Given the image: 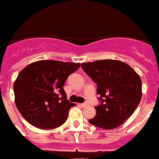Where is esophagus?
<instances>
[{
	"label": "esophagus",
	"instance_id": "1",
	"mask_svg": "<svg viewBox=\"0 0 159 159\" xmlns=\"http://www.w3.org/2000/svg\"><path fill=\"white\" fill-rule=\"evenodd\" d=\"M80 106L82 107H86L88 106V103H82V104H80Z\"/></svg>",
	"mask_w": 159,
	"mask_h": 159
}]
</instances>
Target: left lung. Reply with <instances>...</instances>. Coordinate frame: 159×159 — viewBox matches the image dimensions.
Listing matches in <instances>:
<instances>
[{
    "instance_id": "left-lung-1",
    "label": "left lung",
    "mask_w": 159,
    "mask_h": 159,
    "mask_svg": "<svg viewBox=\"0 0 159 159\" xmlns=\"http://www.w3.org/2000/svg\"><path fill=\"white\" fill-rule=\"evenodd\" d=\"M84 71L98 84L101 104L89 123L103 129H113L132 116L142 98V80L129 65L117 60H98L82 63Z\"/></svg>"
}]
</instances>
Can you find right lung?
<instances>
[{
	"mask_svg": "<svg viewBox=\"0 0 159 159\" xmlns=\"http://www.w3.org/2000/svg\"><path fill=\"white\" fill-rule=\"evenodd\" d=\"M79 67L80 63L42 60L22 69L13 86L16 106L22 117L44 130L62 125L75 105L66 99L63 85Z\"/></svg>",
	"mask_w": 159,
	"mask_h": 159,
	"instance_id": "right-lung-1",
	"label": "right lung"
}]
</instances>
